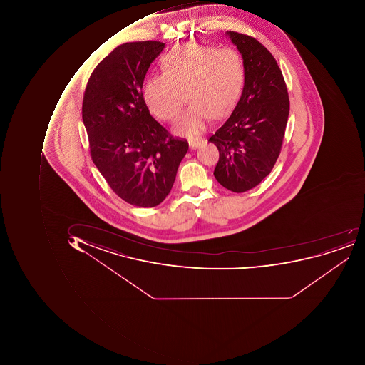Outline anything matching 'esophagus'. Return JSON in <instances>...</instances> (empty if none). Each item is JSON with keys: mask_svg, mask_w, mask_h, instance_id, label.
Instances as JSON below:
<instances>
[{"mask_svg": "<svg viewBox=\"0 0 365 365\" xmlns=\"http://www.w3.org/2000/svg\"><path fill=\"white\" fill-rule=\"evenodd\" d=\"M200 145H202V141L198 140V139H190L188 140V145H190L191 149L200 148Z\"/></svg>", "mask_w": 365, "mask_h": 365, "instance_id": "obj_1", "label": "esophagus"}]
</instances>
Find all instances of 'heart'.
<instances>
[{
  "instance_id": "obj_1",
  "label": "heart",
  "mask_w": 365,
  "mask_h": 365,
  "mask_svg": "<svg viewBox=\"0 0 365 365\" xmlns=\"http://www.w3.org/2000/svg\"><path fill=\"white\" fill-rule=\"evenodd\" d=\"M161 66L163 73L145 80L143 98L153 115L172 120L181 108L184 91L190 104L174 125V133L180 136L202 134L212 116L226 115L238 98L242 62L232 49L184 43L170 51Z\"/></svg>"
}]
</instances>
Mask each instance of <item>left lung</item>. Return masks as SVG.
Wrapping results in <instances>:
<instances>
[{
	"instance_id": "obj_1",
	"label": "left lung",
	"mask_w": 365,
	"mask_h": 365,
	"mask_svg": "<svg viewBox=\"0 0 365 365\" xmlns=\"http://www.w3.org/2000/svg\"><path fill=\"white\" fill-rule=\"evenodd\" d=\"M243 60L240 100L208 139L220 151L214 175L224 187L242 193L260 183L281 153L289 114L285 81L277 60L248 35L227 31Z\"/></svg>"
}]
</instances>
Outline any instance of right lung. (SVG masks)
<instances>
[{"mask_svg": "<svg viewBox=\"0 0 365 365\" xmlns=\"http://www.w3.org/2000/svg\"><path fill=\"white\" fill-rule=\"evenodd\" d=\"M165 47L149 41L115 48L91 74L82 104L94 165L119 197L138 207L163 202L188 150L187 141L172 138L151 116L141 92Z\"/></svg>", "mask_w": 365, "mask_h": 365, "instance_id": "right-lung-1", "label": "right lung"}]
</instances>
